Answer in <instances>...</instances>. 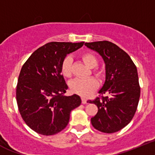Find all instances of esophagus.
I'll list each match as a JSON object with an SVG mask.
<instances>
[{
  "label": "esophagus",
  "instance_id": "1",
  "mask_svg": "<svg viewBox=\"0 0 155 155\" xmlns=\"http://www.w3.org/2000/svg\"><path fill=\"white\" fill-rule=\"evenodd\" d=\"M87 99H86V98L82 97V103H83V104H87Z\"/></svg>",
  "mask_w": 155,
  "mask_h": 155
}]
</instances>
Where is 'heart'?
<instances>
[{"label":"heart","mask_w":155,"mask_h":155,"mask_svg":"<svg viewBox=\"0 0 155 155\" xmlns=\"http://www.w3.org/2000/svg\"><path fill=\"white\" fill-rule=\"evenodd\" d=\"M83 62L89 68H95L98 64V59L96 55L91 52H86L81 55ZM61 72L65 77H70L72 72V58L70 56H67L64 58L61 64ZM93 74L98 79L104 77V72L99 68H94ZM98 87L97 81L92 77L87 79H76L70 83L71 91L75 94H77L82 97H87L92 94Z\"/></svg>","instance_id":"heart-1"}]
</instances>
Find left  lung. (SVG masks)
<instances>
[{
  "instance_id": "obj_1",
  "label": "left lung",
  "mask_w": 155,
  "mask_h": 155,
  "mask_svg": "<svg viewBox=\"0 0 155 155\" xmlns=\"http://www.w3.org/2000/svg\"><path fill=\"white\" fill-rule=\"evenodd\" d=\"M85 45L105 63V82L99 91L101 97L89 101L98 107L91 123L102 133H115L130 123L137 111L140 96L137 67L129 54L113 43L104 40Z\"/></svg>"
}]
</instances>
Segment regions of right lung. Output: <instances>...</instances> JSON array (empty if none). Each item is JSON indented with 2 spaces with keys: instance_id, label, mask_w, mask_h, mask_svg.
I'll list each match as a JSON object with an SVG mask.
<instances>
[{
  "instance_id": "obj_1",
  "label": "right lung",
  "mask_w": 155,
  "mask_h": 155,
  "mask_svg": "<svg viewBox=\"0 0 155 155\" xmlns=\"http://www.w3.org/2000/svg\"><path fill=\"white\" fill-rule=\"evenodd\" d=\"M84 42H51L35 51L22 65L16 87V101L21 118L41 135H54L69 122L70 112L79 107V95L65 96L68 86L61 74L66 55Z\"/></svg>"
}]
</instances>
